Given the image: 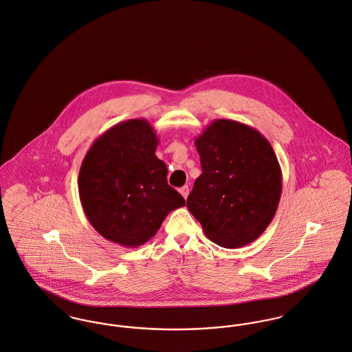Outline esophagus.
<instances>
[{
	"label": "esophagus",
	"instance_id": "1",
	"mask_svg": "<svg viewBox=\"0 0 352 352\" xmlns=\"http://www.w3.org/2000/svg\"><path fill=\"white\" fill-rule=\"evenodd\" d=\"M180 193L183 195V197H184V199H187V196H188V193H190V188H188V186L182 187V188H180Z\"/></svg>",
	"mask_w": 352,
	"mask_h": 352
}]
</instances>
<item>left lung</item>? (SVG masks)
<instances>
[{"label": "left lung", "instance_id": "1", "mask_svg": "<svg viewBox=\"0 0 352 352\" xmlns=\"http://www.w3.org/2000/svg\"><path fill=\"white\" fill-rule=\"evenodd\" d=\"M201 175L187 207L206 236L243 248L266 230L277 211L283 180L270 142L254 128L215 120L195 140Z\"/></svg>", "mask_w": 352, "mask_h": 352}]
</instances>
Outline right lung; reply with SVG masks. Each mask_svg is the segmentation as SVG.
Listing matches in <instances>:
<instances>
[{"label":"right lung","instance_id":"add662e5","mask_svg":"<svg viewBox=\"0 0 352 352\" xmlns=\"http://www.w3.org/2000/svg\"><path fill=\"white\" fill-rule=\"evenodd\" d=\"M159 138L144 118L128 120L99 135L80 165L78 188L96 231L124 248L156 235L184 197L168 186V169L155 155Z\"/></svg>","mask_w":352,"mask_h":352}]
</instances>
